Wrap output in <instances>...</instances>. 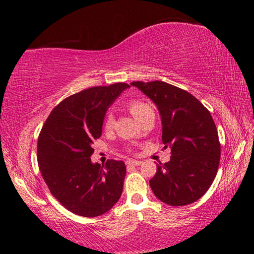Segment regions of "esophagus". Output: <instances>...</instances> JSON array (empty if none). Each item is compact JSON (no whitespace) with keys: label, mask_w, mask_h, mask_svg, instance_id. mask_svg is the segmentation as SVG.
<instances>
[{"label":"esophagus","mask_w":254,"mask_h":254,"mask_svg":"<svg viewBox=\"0 0 254 254\" xmlns=\"http://www.w3.org/2000/svg\"><path fill=\"white\" fill-rule=\"evenodd\" d=\"M141 161H139V160H127V167H130V166H140L141 165Z\"/></svg>","instance_id":"obj_1"}]
</instances>
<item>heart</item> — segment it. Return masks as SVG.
<instances>
[{"instance_id":"obj_1","label":"heart","mask_w":254,"mask_h":254,"mask_svg":"<svg viewBox=\"0 0 254 254\" xmlns=\"http://www.w3.org/2000/svg\"><path fill=\"white\" fill-rule=\"evenodd\" d=\"M151 109L148 104H145V103L141 102V101H132L128 103V110H130L131 114L134 117L136 120L139 119L141 115H142L145 111ZM104 126L106 130H111L112 127L114 126V118L113 115H107L106 119H105V122H104Z\"/></svg>"}]
</instances>
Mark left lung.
<instances>
[{"instance_id":"left-lung-1","label":"left lung","mask_w":254,"mask_h":254,"mask_svg":"<svg viewBox=\"0 0 254 254\" xmlns=\"http://www.w3.org/2000/svg\"><path fill=\"white\" fill-rule=\"evenodd\" d=\"M158 107L162 142L171 148L165 165L157 163L150 187L170 206L198 200L217 174L221 157L218 133L209 111L191 94L160 80L132 81Z\"/></svg>"}]
</instances>
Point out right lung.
Instances as JSON below:
<instances>
[{
    "instance_id": "add662e5",
    "label": "right lung",
    "mask_w": 254,
    "mask_h": 254,
    "mask_svg": "<svg viewBox=\"0 0 254 254\" xmlns=\"http://www.w3.org/2000/svg\"><path fill=\"white\" fill-rule=\"evenodd\" d=\"M126 83L96 86L67 97L51 111L38 137V165L53 196L71 213L96 217L121 197L127 168L111 159L93 163V141L102 135L106 111Z\"/></svg>"
}]
</instances>
